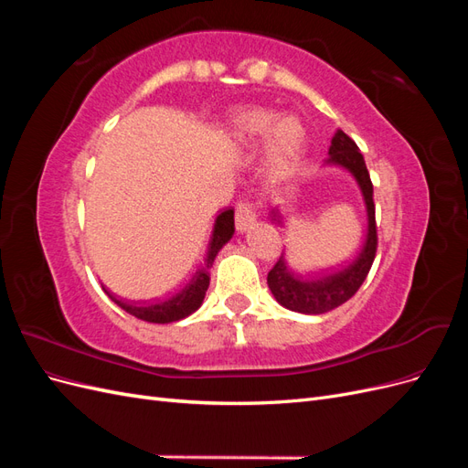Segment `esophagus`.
Returning <instances> with one entry per match:
<instances>
[{"mask_svg":"<svg viewBox=\"0 0 468 468\" xmlns=\"http://www.w3.org/2000/svg\"><path fill=\"white\" fill-rule=\"evenodd\" d=\"M256 207H253L251 201H239L236 205V229L238 232L248 230L250 226L256 222Z\"/></svg>","mask_w":468,"mask_h":468,"instance_id":"obj_1","label":"esophagus"}]
</instances>
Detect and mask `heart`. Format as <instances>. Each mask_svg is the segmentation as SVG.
Wrapping results in <instances>:
<instances>
[{"label":"heart","instance_id":"1","mask_svg":"<svg viewBox=\"0 0 468 468\" xmlns=\"http://www.w3.org/2000/svg\"><path fill=\"white\" fill-rule=\"evenodd\" d=\"M229 133L239 144H253L265 134V155L273 172L285 174L303 152L306 131L292 115L277 117L263 107L238 111L229 121Z\"/></svg>","mask_w":468,"mask_h":468}]
</instances>
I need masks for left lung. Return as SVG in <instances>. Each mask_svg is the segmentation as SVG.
<instances>
[{
  "label": "left lung",
  "instance_id": "8db88e82",
  "mask_svg": "<svg viewBox=\"0 0 468 468\" xmlns=\"http://www.w3.org/2000/svg\"><path fill=\"white\" fill-rule=\"evenodd\" d=\"M325 164L342 165L357 179L367 205V220H369V226H367L365 242L357 256L342 267H332V271L328 273H294L281 253V258L277 260L271 271L267 273V285L271 289L279 304L303 314H324L347 303L359 291L367 275H369L378 244L371 176L367 172L361 150L344 131H337L332 138L330 155Z\"/></svg>",
  "mask_w": 468,
  "mask_h": 468
}]
</instances>
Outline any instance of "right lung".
<instances>
[{
    "label": "right lung",
    "instance_id": "1",
    "mask_svg": "<svg viewBox=\"0 0 468 468\" xmlns=\"http://www.w3.org/2000/svg\"><path fill=\"white\" fill-rule=\"evenodd\" d=\"M232 234H234V208L229 207L217 217L199 261L195 263V267L189 271L187 279L181 282L179 289H176V292L165 296V299L150 301V303H131V301L117 299V296H112L109 291L105 292L109 294V299L112 303L119 304L122 310H126V313L140 320L154 322V324H167V322L186 318L201 306L205 292L208 289V281H210L208 269L212 267V261H215L220 248L229 242Z\"/></svg>",
    "mask_w": 468,
    "mask_h": 468
}]
</instances>
